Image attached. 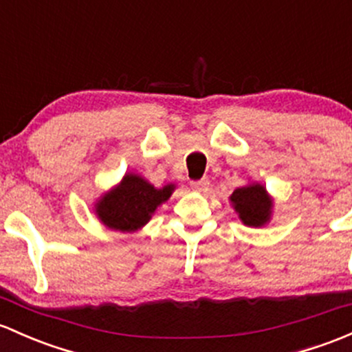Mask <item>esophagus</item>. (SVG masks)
<instances>
[{"label":"esophagus","instance_id":"esophagus-1","mask_svg":"<svg viewBox=\"0 0 352 352\" xmlns=\"http://www.w3.org/2000/svg\"><path fill=\"white\" fill-rule=\"evenodd\" d=\"M191 188H192V190H195V191L206 192L208 190H210V181H208L206 177H203V179H198V181H192Z\"/></svg>","mask_w":352,"mask_h":352}]
</instances>
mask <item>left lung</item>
Listing matches in <instances>:
<instances>
[{
	"instance_id": "8db88e82",
	"label": "left lung",
	"mask_w": 352,
	"mask_h": 352,
	"mask_svg": "<svg viewBox=\"0 0 352 352\" xmlns=\"http://www.w3.org/2000/svg\"><path fill=\"white\" fill-rule=\"evenodd\" d=\"M230 201L243 225L256 228L270 221L274 201L263 184L250 183L247 186L236 188L230 196Z\"/></svg>"
}]
</instances>
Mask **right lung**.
Masks as SVG:
<instances>
[{"label":"right lung","mask_w":352,"mask_h":352,"mask_svg":"<svg viewBox=\"0 0 352 352\" xmlns=\"http://www.w3.org/2000/svg\"><path fill=\"white\" fill-rule=\"evenodd\" d=\"M175 184L157 190L139 175L127 173L116 188L97 199L96 214L107 228L117 232H135L151 220L157 206L168 201Z\"/></svg>","instance_id":"1"}]
</instances>
